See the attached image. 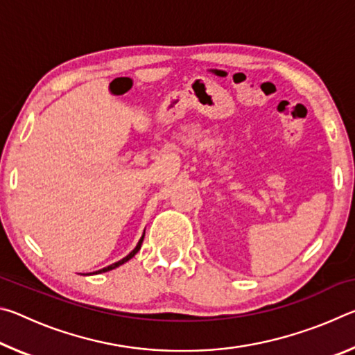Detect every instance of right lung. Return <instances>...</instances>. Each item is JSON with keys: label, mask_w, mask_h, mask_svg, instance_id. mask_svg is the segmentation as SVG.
<instances>
[{"label": "right lung", "mask_w": 355, "mask_h": 355, "mask_svg": "<svg viewBox=\"0 0 355 355\" xmlns=\"http://www.w3.org/2000/svg\"><path fill=\"white\" fill-rule=\"evenodd\" d=\"M144 236H146V230H144V233H142V236H141V239H139V243L136 244V248L130 252V254L127 255V257H123L122 260H119V261H116V263H112V264H110V266H106V268H103V269H98V271H95V272H91V274H101V272H107V271H112V269H116V268H119L120 264H123V263H127L128 260H131V258H133L137 252H139V249H141V245H142V241H144ZM86 275H89V274H86Z\"/></svg>", "instance_id": "right-lung-1"}]
</instances>
